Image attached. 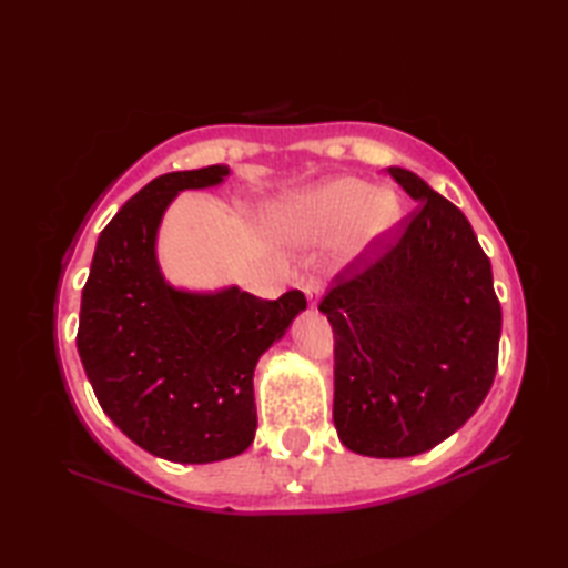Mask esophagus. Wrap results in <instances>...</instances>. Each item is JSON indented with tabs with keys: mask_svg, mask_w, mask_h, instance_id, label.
<instances>
[{
	"mask_svg": "<svg viewBox=\"0 0 568 568\" xmlns=\"http://www.w3.org/2000/svg\"><path fill=\"white\" fill-rule=\"evenodd\" d=\"M300 287H303V291H305L310 303L317 305V300H320V281H317V277H307V281L300 283Z\"/></svg>",
	"mask_w": 568,
	"mask_h": 568,
	"instance_id": "1",
	"label": "esophagus"
}]
</instances>
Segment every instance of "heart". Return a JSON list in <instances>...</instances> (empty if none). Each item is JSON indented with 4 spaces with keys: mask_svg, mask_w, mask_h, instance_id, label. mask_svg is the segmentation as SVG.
<instances>
[{
    "mask_svg": "<svg viewBox=\"0 0 568 568\" xmlns=\"http://www.w3.org/2000/svg\"><path fill=\"white\" fill-rule=\"evenodd\" d=\"M397 212L400 204L393 192L371 190L358 178H342L287 204L283 222L300 239H322L352 224L348 251L356 253L383 234L397 220Z\"/></svg>",
    "mask_w": 568,
    "mask_h": 568,
    "instance_id": "obj_1",
    "label": "heart"
}]
</instances>
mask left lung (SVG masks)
<instances>
[{"mask_svg":"<svg viewBox=\"0 0 568 568\" xmlns=\"http://www.w3.org/2000/svg\"><path fill=\"white\" fill-rule=\"evenodd\" d=\"M417 207L332 277L334 425L378 458L432 449L476 413L498 371L503 312L490 258L464 212L388 168Z\"/></svg>","mask_w":568,"mask_h":568,"instance_id":"8db88e82","label":"left lung"}]
</instances>
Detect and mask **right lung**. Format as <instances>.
<instances>
[{"label":"right lung","instance_id":"obj_1","mask_svg":"<svg viewBox=\"0 0 568 568\" xmlns=\"http://www.w3.org/2000/svg\"><path fill=\"white\" fill-rule=\"evenodd\" d=\"M224 165L165 173L102 229L82 287L78 352L102 409L126 437L175 464H212L256 437L253 368L307 307L236 287L178 293L155 263V229L180 190L216 185Z\"/></svg>","mask_w":568,"mask_h":568}]
</instances>
